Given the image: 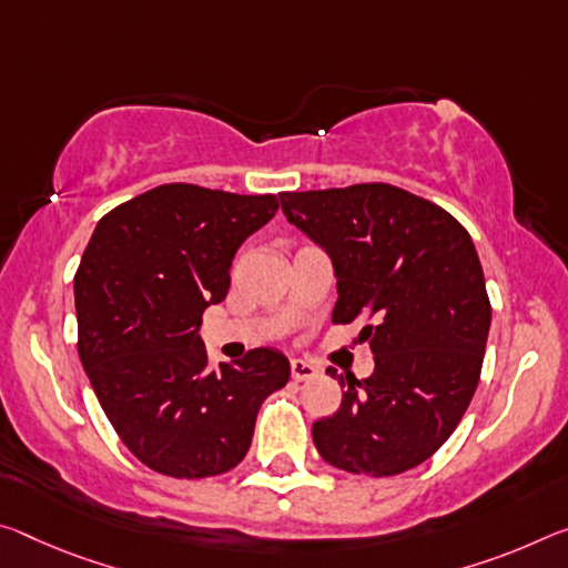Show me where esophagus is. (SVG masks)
I'll use <instances>...</instances> for the list:
<instances>
[{
    "mask_svg": "<svg viewBox=\"0 0 568 568\" xmlns=\"http://www.w3.org/2000/svg\"><path fill=\"white\" fill-rule=\"evenodd\" d=\"M316 374H318V368L313 366V364H308V362H303V358H293V362H291L293 382H308Z\"/></svg>",
    "mask_w": 568,
    "mask_h": 568,
    "instance_id": "34e87169",
    "label": "esophagus"
}]
</instances>
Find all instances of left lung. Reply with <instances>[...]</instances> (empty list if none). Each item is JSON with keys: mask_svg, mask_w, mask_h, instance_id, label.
<instances>
[{"mask_svg": "<svg viewBox=\"0 0 568 568\" xmlns=\"http://www.w3.org/2000/svg\"><path fill=\"white\" fill-rule=\"evenodd\" d=\"M285 217L328 252L338 277L333 323L364 318L368 379L346 386L333 417L313 422L323 460L386 478L437 453L480 382L490 298L467 230L435 202L372 182L283 192Z\"/></svg>", "mask_w": 568, "mask_h": 568, "instance_id": "8db88e82", "label": "left lung"}]
</instances>
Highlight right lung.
Masks as SVG:
<instances>
[{
    "instance_id": "right-lung-1",
    "label": "right lung",
    "mask_w": 568,
    "mask_h": 568,
    "mask_svg": "<svg viewBox=\"0 0 568 568\" xmlns=\"http://www.w3.org/2000/svg\"><path fill=\"white\" fill-rule=\"evenodd\" d=\"M275 194L161 184L98 222L75 273L78 354L121 443L154 473L212 478L247 455L257 409L291 364L273 348L206 366L200 323L230 265L275 217Z\"/></svg>"
}]
</instances>
